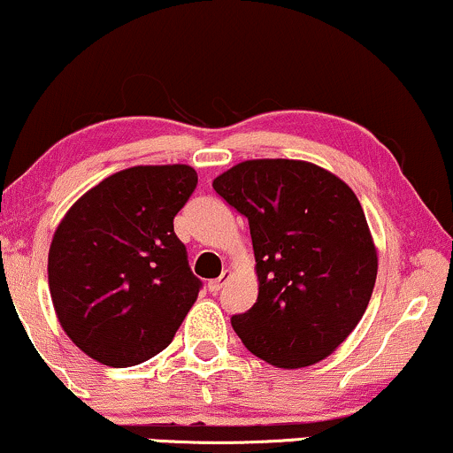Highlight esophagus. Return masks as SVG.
I'll return each mask as SVG.
<instances>
[{
    "label": "esophagus",
    "instance_id": "1",
    "mask_svg": "<svg viewBox=\"0 0 453 453\" xmlns=\"http://www.w3.org/2000/svg\"><path fill=\"white\" fill-rule=\"evenodd\" d=\"M230 276H232V272H230V270H223V274L219 276V279H215V280H211V282H209V291H211V293L221 291L223 285H226V282L230 280Z\"/></svg>",
    "mask_w": 453,
    "mask_h": 453
}]
</instances>
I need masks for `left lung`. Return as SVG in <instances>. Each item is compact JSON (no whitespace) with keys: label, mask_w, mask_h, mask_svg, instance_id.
<instances>
[{"label":"left lung","mask_w":453,"mask_h":453,"mask_svg":"<svg viewBox=\"0 0 453 453\" xmlns=\"http://www.w3.org/2000/svg\"><path fill=\"white\" fill-rule=\"evenodd\" d=\"M249 219L257 302L232 316L261 361L299 369L323 361L363 319L378 249L357 194L306 160H244L212 181Z\"/></svg>","instance_id":"left-lung-1"}]
</instances>
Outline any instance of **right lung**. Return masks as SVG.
<instances>
[{"label":"right lung","mask_w":453,"mask_h":453,"mask_svg":"<svg viewBox=\"0 0 453 453\" xmlns=\"http://www.w3.org/2000/svg\"><path fill=\"white\" fill-rule=\"evenodd\" d=\"M198 174L188 165L109 174L65 212L48 250V285L69 340L109 367H133L171 344L200 280L173 219Z\"/></svg>","instance_id":"1"}]
</instances>
